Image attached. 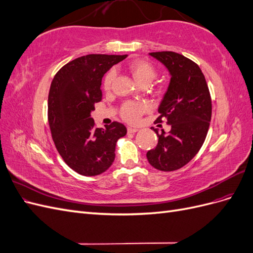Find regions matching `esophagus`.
Masks as SVG:
<instances>
[{"instance_id":"esophagus-1","label":"esophagus","mask_w":253,"mask_h":253,"mask_svg":"<svg viewBox=\"0 0 253 253\" xmlns=\"http://www.w3.org/2000/svg\"><path fill=\"white\" fill-rule=\"evenodd\" d=\"M136 132H138V128L131 127V126L127 127V133H128V134H134V133H136Z\"/></svg>"}]
</instances>
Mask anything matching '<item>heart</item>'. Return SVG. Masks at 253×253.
<instances>
[{"label":"heart","mask_w":253,"mask_h":253,"mask_svg":"<svg viewBox=\"0 0 253 253\" xmlns=\"http://www.w3.org/2000/svg\"><path fill=\"white\" fill-rule=\"evenodd\" d=\"M127 70L132 74L135 81L141 85V84H149L155 79L156 70L147 60L136 59L131 61L127 65ZM115 79V72L113 70L105 74L103 79V88L109 90L112 86V83ZM149 110V105L143 102H132L127 101L121 106V116L128 122L138 121L141 115Z\"/></svg>","instance_id":"obj_1"}]
</instances>
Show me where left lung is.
<instances>
[{
    "label": "left lung",
    "mask_w": 253,
    "mask_h": 253,
    "mask_svg": "<svg viewBox=\"0 0 253 253\" xmlns=\"http://www.w3.org/2000/svg\"><path fill=\"white\" fill-rule=\"evenodd\" d=\"M169 71L171 80L160 102L156 124L167 121L171 131L158 133L155 149L147 158L155 169L169 172L178 170L192 159L208 133L212 104L205 76L195 62L174 51L150 52Z\"/></svg>",
    "instance_id": "8db88e82"
}]
</instances>
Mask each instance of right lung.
<instances>
[{"instance_id":"add662e5","label":"right lung","mask_w":253,"mask_h":253,"mask_svg":"<svg viewBox=\"0 0 253 253\" xmlns=\"http://www.w3.org/2000/svg\"><path fill=\"white\" fill-rule=\"evenodd\" d=\"M126 55H86L56 74L48 94V124L52 140L65 164L84 176L105 172L115 159L116 142L126 127L114 121L96 127L90 113L102 100L101 80Z\"/></svg>"}]
</instances>
